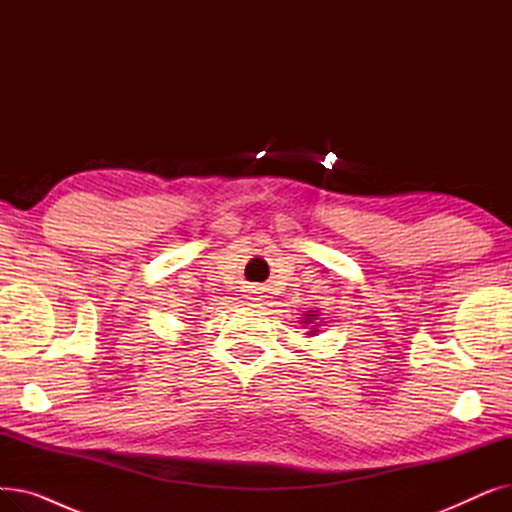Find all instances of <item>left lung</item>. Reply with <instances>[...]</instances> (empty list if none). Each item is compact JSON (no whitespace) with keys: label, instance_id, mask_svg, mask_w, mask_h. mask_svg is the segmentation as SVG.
<instances>
[{"label":"left lung","instance_id":"obj_1","mask_svg":"<svg viewBox=\"0 0 512 512\" xmlns=\"http://www.w3.org/2000/svg\"><path fill=\"white\" fill-rule=\"evenodd\" d=\"M313 319H317V317H315V315H309V319H305V321H303V324H311V321H313ZM313 332H315V330H313Z\"/></svg>","mask_w":512,"mask_h":512}]
</instances>
